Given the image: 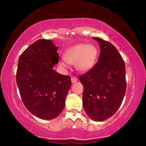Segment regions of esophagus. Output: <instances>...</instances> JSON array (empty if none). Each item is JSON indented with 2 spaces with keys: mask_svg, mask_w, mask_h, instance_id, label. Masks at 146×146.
Masks as SVG:
<instances>
[{
  "mask_svg": "<svg viewBox=\"0 0 146 146\" xmlns=\"http://www.w3.org/2000/svg\"><path fill=\"white\" fill-rule=\"evenodd\" d=\"M78 81V79H77L76 77H72L71 78V82L72 83H75Z\"/></svg>",
  "mask_w": 146,
  "mask_h": 146,
  "instance_id": "1",
  "label": "esophagus"
}]
</instances>
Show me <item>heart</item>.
Returning a JSON list of instances; mask_svg holds the SVG:
<instances>
[{
	"label": "heart",
	"mask_w": 146,
	"mask_h": 146,
	"mask_svg": "<svg viewBox=\"0 0 146 146\" xmlns=\"http://www.w3.org/2000/svg\"><path fill=\"white\" fill-rule=\"evenodd\" d=\"M98 56V48L93 44H77L67 50L64 54V59L69 64L76 63V68L80 71H89L94 66ZM62 66L68 68V64L60 62Z\"/></svg>",
	"instance_id": "1"
}]
</instances>
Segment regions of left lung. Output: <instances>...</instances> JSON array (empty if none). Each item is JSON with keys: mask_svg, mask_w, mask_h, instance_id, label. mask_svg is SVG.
I'll use <instances>...</instances> for the list:
<instances>
[{"mask_svg": "<svg viewBox=\"0 0 146 146\" xmlns=\"http://www.w3.org/2000/svg\"><path fill=\"white\" fill-rule=\"evenodd\" d=\"M100 44L98 62L80 76L83 84V107L88 116L102 121L117 112L126 90L125 66L123 58L109 42L93 38Z\"/></svg>", "mask_w": 146, "mask_h": 146, "instance_id": "left-lung-1", "label": "left lung"}]
</instances>
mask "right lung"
<instances>
[{"label": "right lung", "mask_w": 146, "mask_h": 146, "mask_svg": "<svg viewBox=\"0 0 146 146\" xmlns=\"http://www.w3.org/2000/svg\"><path fill=\"white\" fill-rule=\"evenodd\" d=\"M58 46L40 39L28 46L18 60L16 83L23 103L34 116L56 118L62 111L71 78L53 69L59 62Z\"/></svg>", "instance_id": "1"}]
</instances>
